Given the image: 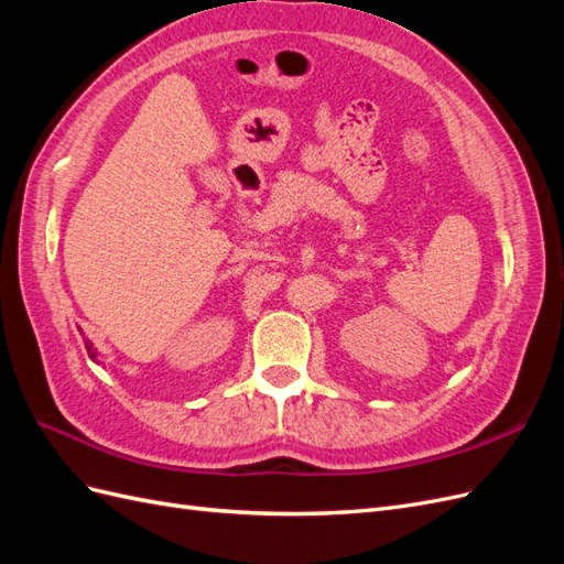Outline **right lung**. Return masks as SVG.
Here are the masks:
<instances>
[{"instance_id": "obj_1", "label": "right lung", "mask_w": 564, "mask_h": 564, "mask_svg": "<svg viewBox=\"0 0 564 564\" xmlns=\"http://www.w3.org/2000/svg\"><path fill=\"white\" fill-rule=\"evenodd\" d=\"M87 344V340H84ZM87 350H89V357H96V350H91V344H87Z\"/></svg>"}]
</instances>
